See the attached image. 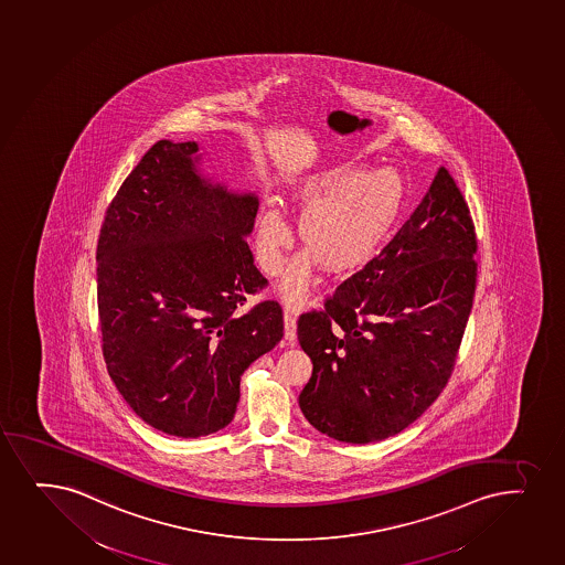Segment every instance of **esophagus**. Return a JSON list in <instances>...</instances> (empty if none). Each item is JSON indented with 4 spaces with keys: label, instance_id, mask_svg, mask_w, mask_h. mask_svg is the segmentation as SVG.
Masks as SVG:
<instances>
[{
    "label": "esophagus",
    "instance_id": "esophagus-1",
    "mask_svg": "<svg viewBox=\"0 0 565 565\" xmlns=\"http://www.w3.org/2000/svg\"><path fill=\"white\" fill-rule=\"evenodd\" d=\"M285 339L292 344L296 341V317L290 311H285Z\"/></svg>",
    "mask_w": 565,
    "mask_h": 565
}]
</instances>
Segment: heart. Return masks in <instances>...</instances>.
Listing matches in <instances>:
<instances>
[{"mask_svg":"<svg viewBox=\"0 0 565 565\" xmlns=\"http://www.w3.org/2000/svg\"><path fill=\"white\" fill-rule=\"evenodd\" d=\"M405 195V182L396 169L339 166L307 181L296 192L306 209L299 224L309 250L294 258L280 282L279 294L288 306L301 309L311 299L318 264L326 271L347 273L370 262L383 247L396 224ZM292 230L275 203H266L256 224L259 266L279 275Z\"/></svg>","mask_w":565,"mask_h":565,"instance_id":"obj_1","label":"heart"}]
</instances>
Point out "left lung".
<instances>
[{
    "label": "left lung",
    "mask_w": 565,
    "mask_h": 565,
    "mask_svg": "<svg viewBox=\"0 0 565 565\" xmlns=\"http://www.w3.org/2000/svg\"><path fill=\"white\" fill-rule=\"evenodd\" d=\"M475 227L455 179L439 168L415 213L324 311L301 315L312 362L299 394L311 426L354 445L411 426L447 386L473 307Z\"/></svg>",
    "instance_id": "1"
}]
</instances>
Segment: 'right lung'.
I'll list each match as a JSON object with an SVG mask.
<instances>
[{
	"label": "right lung",
	"mask_w": 565,
	"mask_h": 565,
	"mask_svg": "<svg viewBox=\"0 0 565 565\" xmlns=\"http://www.w3.org/2000/svg\"><path fill=\"white\" fill-rule=\"evenodd\" d=\"M195 141L162 139L122 182L99 234L98 309L113 383L139 418L195 439L226 428L241 375L282 339L247 245L254 192L203 175Z\"/></svg>",
	"instance_id": "1"
}]
</instances>
